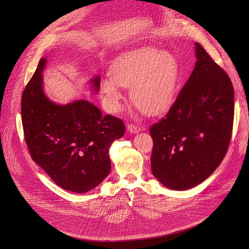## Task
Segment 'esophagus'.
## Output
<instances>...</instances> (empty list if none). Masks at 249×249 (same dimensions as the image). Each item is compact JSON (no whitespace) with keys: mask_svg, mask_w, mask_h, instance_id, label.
Returning a JSON list of instances; mask_svg holds the SVG:
<instances>
[{"mask_svg":"<svg viewBox=\"0 0 249 249\" xmlns=\"http://www.w3.org/2000/svg\"><path fill=\"white\" fill-rule=\"evenodd\" d=\"M127 129H128V131H129L130 133H138V132L141 131V127H140L139 125L132 124V123L128 124Z\"/></svg>","mask_w":249,"mask_h":249,"instance_id":"1","label":"esophagus"}]
</instances>
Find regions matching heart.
Listing matches in <instances>:
<instances>
[{
	"instance_id": "heart-1",
	"label": "heart",
	"mask_w": 249,
	"mask_h": 249,
	"mask_svg": "<svg viewBox=\"0 0 249 249\" xmlns=\"http://www.w3.org/2000/svg\"><path fill=\"white\" fill-rule=\"evenodd\" d=\"M110 75L100 84L108 112L121 110L122 87L129 88L130 99L141 112L154 116L167 111L173 105L179 80V65L169 52L140 48L116 59L110 68Z\"/></svg>"
}]
</instances>
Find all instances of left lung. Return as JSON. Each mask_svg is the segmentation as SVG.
<instances>
[{"label":"left lung","instance_id":"1","mask_svg":"<svg viewBox=\"0 0 249 249\" xmlns=\"http://www.w3.org/2000/svg\"><path fill=\"white\" fill-rule=\"evenodd\" d=\"M197 61L162 119L153 124L151 171L163 186L185 191L210 177L231 139L234 89L230 77L196 43Z\"/></svg>","mask_w":249,"mask_h":249}]
</instances>
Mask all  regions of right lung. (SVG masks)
<instances>
[{"label":"right lung","mask_w":249,"mask_h":249,"mask_svg":"<svg viewBox=\"0 0 249 249\" xmlns=\"http://www.w3.org/2000/svg\"><path fill=\"white\" fill-rule=\"evenodd\" d=\"M46 57L26 86L21 100L24 136L32 160L57 186L73 193H87L111 171L109 148L124 135L119 118L103 116L89 101L67 105L50 101L43 91L42 71ZM100 76L91 78L95 91Z\"/></svg>","instance_id":"right-lung-1"}]
</instances>
